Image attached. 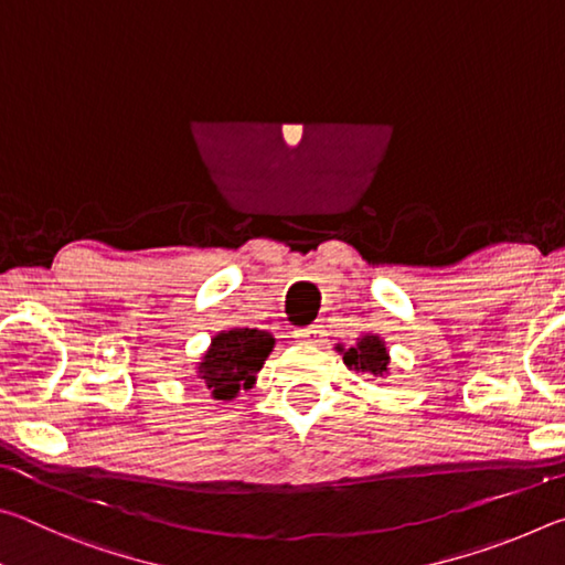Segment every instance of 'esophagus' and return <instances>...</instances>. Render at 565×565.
<instances>
[{"label": "esophagus", "mask_w": 565, "mask_h": 565, "mask_svg": "<svg viewBox=\"0 0 565 565\" xmlns=\"http://www.w3.org/2000/svg\"><path fill=\"white\" fill-rule=\"evenodd\" d=\"M294 337L303 341V343H313V347H321V343L327 341V329H323L321 323H311V327L296 329Z\"/></svg>", "instance_id": "34e87169"}]
</instances>
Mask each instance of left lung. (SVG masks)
I'll use <instances>...</instances> for the list:
<instances>
[{
  "mask_svg": "<svg viewBox=\"0 0 565 565\" xmlns=\"http://www.w3.org/2000/svg\"><path fill=\"white\" fill-rule=\"evenodd\" d=\"M339 351H343L339 347ZM343 363L347 366H353L356 371H369L374 376H384L388 371V351L386 343L379 337H371L366 333L356 347H351L349 351H343Z\"/></svg>",
  "mask_w": 565,
  "mask_h": 565,
  "instance_id": "8db88e82",
  "label": "left lung"
}]
</instances>
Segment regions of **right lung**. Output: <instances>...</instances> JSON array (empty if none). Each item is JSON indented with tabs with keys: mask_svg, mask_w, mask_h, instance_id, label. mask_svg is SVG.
Segmentation results:
<instances>
[{
	"mask_svg": "<svg viewBox=\"0 0 565 565\" xmlns=\"http://www.w3.org/2000/svg\"><path fill=\"white\" fill-rule=\"evenodd\" d=\"M271 349L274 337L269 331L232 329L216 333L199 363V379L216 401H232L242 388L254 386Z\"/></svg>",
	"mask_w": 565,
	"mask_h": 565,
	"instance_id": "add662e5",
	"label": "right lung"
}]
</instances>
